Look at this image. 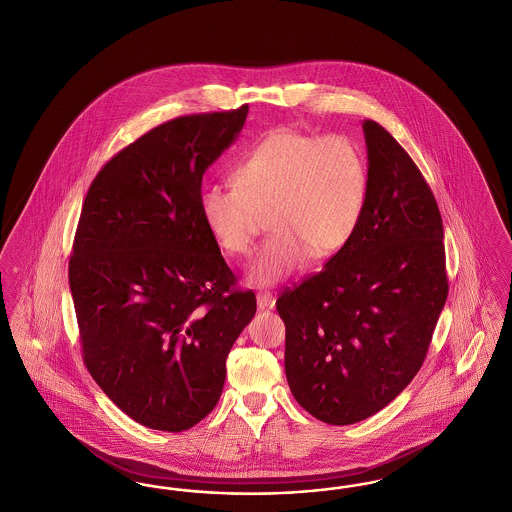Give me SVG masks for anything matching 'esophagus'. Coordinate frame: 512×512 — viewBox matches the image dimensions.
Masks as SVG:
<instances>
[{
	"label": "esophagus",
	"instance_id": "34e87169",
	"mask_svg": "<svg viewBox=\"0 0 512 512\" xmlns=\"http://www.w3.org/2000/svg\"><path fill=\"white\" fill-rule=\"evenodd\" d=\"M274 303H276V299H274L272 293H268V291L257 293V307L261 308V310L274 307Z\"/></svg>",
	"mask_w": 512,
	"mask_h": 512
}]
</instances>
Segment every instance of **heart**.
Wrapping results in <instances>:
<instances>
[{"label":"heart","instance_id":"obj_1","mask_svg":"<svg viewBox=\"0 0 512 512\" xmlns=\"http://www.w3.org/2000/svg\"><path fill=\"white\" fill-rule=\"evenodd\" d=\"M232 184H207L198 207L207 232L226 255H247L268 217L272 234L247 266V282L274 286L312 259L347 247L362 221L368 169L345 135L297 129L268 133L238 160Z\"/></svg>","mask_w":512,"mask_h":512}]
</instances>
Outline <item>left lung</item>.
Masks as SVG:
<instances>
[{
	"label": "left lung",
	"mask_w": 512,
	"mask_h": 512,
	"mask_svg": "<svg viewBox=\"0 0 512 512\" xmlns=\"http://www.w3.org/2000/svg\"><path fill=\"white\" fill-rule=\"evenodd\" d=\"M368 198L347 247L286 289V377L328 425L368 419L423 366L448 299L444 226L419 167L389 131L364 122Z\"/></svg>",
	"instance_id": "1"
}]
</instances>
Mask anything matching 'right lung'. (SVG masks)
<instances>
[{"label": "right lung", "instance_id": "right-lung-1", "mask_svg": "<svg viewBox=\"0 0 512 512\" xmlns=\"http://www.w3.org/2000/svg\"><path fill=\"white\" fill-rule=\"evenodd\" d=\"M247 110L154 127L104 165L83 202L68 263L83 362L148 429L181 432L217 406L226 356L257 310L198 207L205 169Z\"/></svg>", "mask_w": 512, "mask_h": 512}]
</instances>
